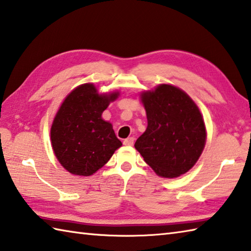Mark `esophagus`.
Returning <instances> with one entry per match:
<instances>
[{
  "label": "esophagus",
  "mask_w": 251,
  "mask_h": 251,
  "mask_svg": "<svg viewBox=\"0 0 251 251\" xmlns=\"http://www.w3.org/2000/svg\"><path fill=\"white\" fill-rule=\"evenodd\" d=\"M123 145L126 146V147L132 146V145H134V138H132V137H129V138L124 139V141H123Z\"/></svg>",
  "instance_id": "34e87169"
}]
</instances>
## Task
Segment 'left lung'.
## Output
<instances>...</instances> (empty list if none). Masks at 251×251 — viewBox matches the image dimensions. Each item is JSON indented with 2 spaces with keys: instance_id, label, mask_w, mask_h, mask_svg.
<instances>
[{
  "instance_id": "8db88e82",
  "label": "left lung",
  "mask_w": 251,
  "mask_h": 251,
  "mask_svg": "<svg viewBox=\"0 0 251 251\" xmlns=\"http://www.w3.org/2000/svg\"><path fill=\"white\" fill-rule=\"evenodd\" d=\"M148 126L135 148L156 174L178 177L198 161L207 132L202 115L187 93L162 83L141 93Z\"/></svg>"
}]
</instances>
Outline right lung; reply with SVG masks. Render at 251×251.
Returning <instances> with one entry per match:
<instances>
[{"instance_id":"add662e5","label":"right lung","mask_w":251,"mask_h":251,"mask_svg":"<svg viewBox=\"0 0 251 251\" xmlns=\"http://www.w3.org/2000/svg\"><path fill=\"white\" fill-rule=\"evenodd\" d=\"M120 92L99 93L93 83L75 88L58 109L51 127L54 154L74 175L90 176L122 146L102 113Z\"/></svg>"}]
</instances>
